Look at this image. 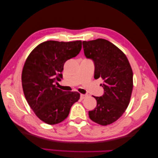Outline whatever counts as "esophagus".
<instances>
[{"label":"esophagus","mask_w":158,"mask_h":158,"mask_svg":"<svg viewBox=\"0 0 158 158\" xmlns=\"http://www.w3.org/2000/svg\"><path fill=\"white\" fill-rule=\"evenodd\" d=\"M86 97H87L86 94H81V99H85V98Z\"/></svg>","instance_id":"esophagus-1"}]
</instances>
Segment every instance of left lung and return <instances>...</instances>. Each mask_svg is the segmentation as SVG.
<instances>
[{
    "mask_svg": "<svg viewBox=\"0 0 158 158\" xmlns=\"http://www.w3.org/2000/svg\"><path fill=\"white\" fill-rule=\"evenodd\" d=\"M86 58L94 64V78H102L103 94L94 97L97 106L89 117L101 125L115 122L127 108L133 89V72L127 58L112 43L102 38L82 41Z\"/></svg>",
    "mask_w": 158,
    "mask_h": 158,
    "instance_id": "obj_1",
    "label": "left lung"
}]
</instances>
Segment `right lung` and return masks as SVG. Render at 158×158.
<instances>
[{
    "label": "right lung",
    "instance_id": "right-lung-1",
    "mask_svg": "<svg viewBox=\"0 0 158 158\" xmlns=\"http://www.w3.org/2000/svg\"><path fill=\"white\" fill-rule=\"evenodd\" d=\"M81 48V40H48L33 49L26 60L22 75L25 98L37 117L48 125L65 120L80 99L77 92L63 91L55 84L63 77L64 63L78 55Z\"/></svg>",
    "mask_w": 158,
    "mask_h": 158
}]
</instances>
